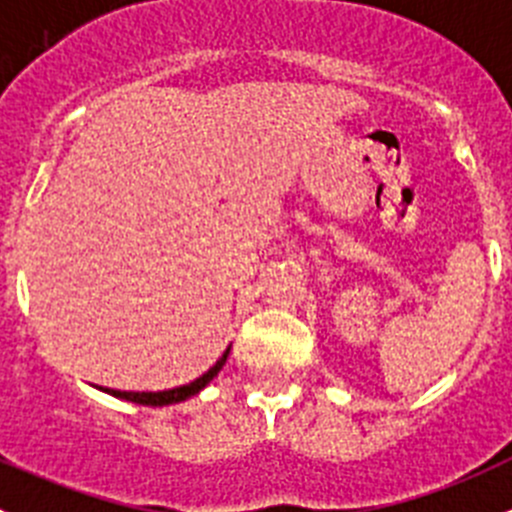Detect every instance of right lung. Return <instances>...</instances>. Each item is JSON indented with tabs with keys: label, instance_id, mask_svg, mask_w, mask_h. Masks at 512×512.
I'll return each mask as SVG.
<instances>
[{
	"label": "right lung",
	"instance_id": "1",
	"mask_svg": "<svg viewBox=\"0 0 512 512\" xmlns=\"http://www.w3.org/2000/svg\"><path fill=\"white\" fill-rule=\"evenodd\" d=\"M229 357V347L222 357L216 359V365L211 367L209 372H204L201 377H196L193 382L188 385H181V388H173V390H160V393H127V390H112V388H104V393L114 395V398H122V400H130V403H140V405H173V403H181V400L191 398V395L201 393V390L219 375V370L224 367Z\"/></svg>",
	"mask_w": 512,
	"mask_h": 512
}]
</instances>
